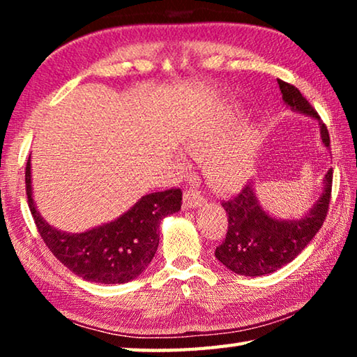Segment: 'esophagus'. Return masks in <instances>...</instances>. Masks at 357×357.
<instances>
[{"instance_id":"obj_1","label":"esophagus","mask_w":357,"mask_h":357,"mask_svg":"<svg viewBox=\"0 0 357 357\" xmlns=\"http://www.w3.org/2000/svg\"><path fill=\"white\" fill-rule=\"evenodd\" d=\"M184 209H190V208H198L204 203V198L200 195V192L197 189H187L184 192Z\"/></svg>"}]
</instances>
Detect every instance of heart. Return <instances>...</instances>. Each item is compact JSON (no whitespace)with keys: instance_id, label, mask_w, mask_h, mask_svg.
Here are the masks:
<instances>
[{"instance_id":"b5f03b06","label":"heart","mask_w":357,"mask_h":357,"mask_svg":"<svg viewBox=\"0 0 357 357\" xmlns=\"http://www.w3.org/2000/svg\"><path fill=\"white\" fill-rule=\"evenodd\" d=\"M236 113L225 112L219 116L202 119L187 132L185 151L197 159H204L206 174L222 187H236L249 178L252 168V134L244 130L224 142L233 129Z\"/></svg>"}]
</instances>
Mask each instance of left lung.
Returning a JSON list of instances; mask_svg holds the SVG:
<instances>
[{
  "label": "left lung",
  "mask_w": 357,
  "mask_h": 357,
  "mask_svg": "<svg viewBox=\"0 0 357 357\" xmlns=\"http://www.w3.org/2000/svg\"><path fill=\"white\" fill-rule=\"evenodd\" d=\"M282 98L294 112L315 118L321 129L326 148L331 138L326 124L304 96L293 84L277 80ZM332 168L324 176V190L309 213L301 219L279 220L259 206L255 189L245 184L238 195L222 202L228 214L227 236L215 249V258L239 275H264L275 273L299 255L323 227L329 211Z\"/></svg>",
  "instance_id": "left-lung-1"
}]
</instances>
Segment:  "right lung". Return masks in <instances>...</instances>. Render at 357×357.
I'll list each match as a JSON object with an SVG mask.
<instances>
[{
  "label": "right lung",
  "instance_id": "1",
  "mask_svg": "<svg viewBox=\"0 0 357 357\" xmlns=\"http://www.w3.org/2000/svg\"><path fill=\"white\" fill-rule=\"evenodd\" d=\"M28 206L42 241L66 268L94 283H126L148 268L159 247V225L164 217L178 213L181 189H168L142 197L128 213L89 231L69 234L42 219L33 202L31 160L25 168Z\"/></svg>",
  "mask_w": 357,
  "mask_h": 357
}]
</instances>
